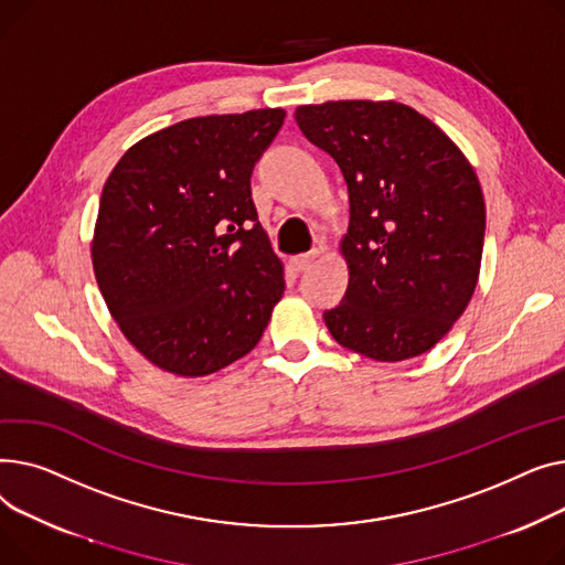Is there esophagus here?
Instances as JSON below:
<instances>
[{"label": "esophagus", "instance_id": "1", "mask_svg": "<svg viewBox=\"0 0 565 565\" xmlns=\"http://www.w3.org/2000/svg\"><path fill=\"white\" fill-rule=\"evenodd\" d=\"M319 255H321V250H310V253H303V255H296V257H291V269L294 271H308L312 264L319 259Z\"/></svg>", "mask_w": 565, "mask_h": 565}]
</instances>
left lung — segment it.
Here are the masks:
<instances>
[{
  "instance_id": "obj_1",
  "label": "left lung",
  "mask_w": 565,
  "mask_h": 565,
  "mask_svg": "<svg viewBox=\"0 0 565 565\" xmlns=\"http://www.w3.org/2000/svg\"><path fill=\"white\" fill-rule=\"evenodd\" d=\"M306 139L349 186L342 303L323 321L344 349L399 362L434 349L477 289L486 203L468 157L426 116L394 99L296 107Z\"/></svg>"
}]
</instances>
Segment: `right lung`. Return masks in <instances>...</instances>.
Instances as JSON below:
<instances>
[{
  "mask_svg": "<svg viewBox=\"0 0 565 565\" xmlns=\"http://www.w3.org/2000/svg\"><path fill=\"white\" fill-rule=\"evenodd\" d=\"M285 109L201 116L131 146L105 182L90 242L122 335L159 370L207 376L259 342L285 267L250 198Z\"/></svg>",
  "mask_w": 565,
  "mask_h": 565,
  "instance_id": "add662e5",
  "label": "right lung"
}]
</instances>
